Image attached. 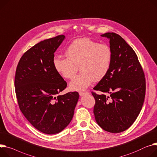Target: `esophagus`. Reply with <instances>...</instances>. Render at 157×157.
Wrapping results in <instances>:
<instances>
[{
	"label": "esophagus",
	"instance_id": "obj_1",
	"mask_svg": "<svg viewBox=\"0 0 157 157\" xmlns=\"http://www.w3.org/2000/svg\"><path fill=\"white\" fill-rule=\"evenodd\" d=\"M88 93L87 92H79V95H80V96H83V95H86V94H87Z\"/></svg>",
	"mask_w": 157,
	"mask_h": 157
}]
</instances>
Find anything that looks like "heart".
Wrapping results in <instances>:
<instances>
[{"instance_id": "1", "label": "heart", "mask_w": 157, "mask_h": 157, "mask_svg": "<svg viewBox=\"0 0 157 157\" xmlns=\"http://www.w3.org/2000/svg\"><path fill=\"white\" fill-rule=\"evenodd\" d=\"M65 54L67 58L54 57L53 65L57 73L65 79L73 78L79 67L82 72L70 82L71 90H86L94 80L103 79L111 68L113 52L110 46L89 38L74 40Z\"/></svg>"}]
</instances>
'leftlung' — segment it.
I'll use <instances>...</instances> for the list:
<instances>
[{"instance_id":"obj_1","label":"left lung","mask_w":157,"mask_h":157,"mask_svg":"<svg viewBox=\"0 0 157 157\" xmlns=\"http://www.w3.org/2000/svg\"><path fill=\"white\" fill-rule=\"evenodd\" d=\"M101 36L109 40L113 58L109 71L94 89L110 95L92 92L94 114L101 128L117 133L128 129L138 116L145 96V78L136 53L121 36L107 33Z\"/></svg>"}]
</instances>
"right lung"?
Listing matches in <instances>:
<instances>
[{
	"mask_svg": "<svg viewBox=\"0 0 157 157\" xmlns=\"http://www.w3.org/2000/svg\"><path fill=\"white\" fill-rule=\"evenodd\" d=\"M65 36L40 41L21 58L14 86L19 109L28 121L48 135L63 130L73 118L79 95L77 92L58 95L67 86L55 71L54 53Z\"/></svg>",
	"mask_w": 157,
	"mask_h": 157,
	"instance_id": "obj_1",
	"label": "right lung"
}]
</instances>
